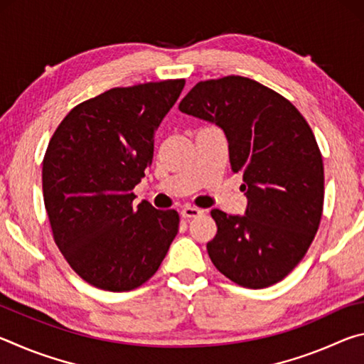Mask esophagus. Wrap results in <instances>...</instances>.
<instances>
[{
	"instance_id": "34e87169",
	"label": "esophagus",
	"mask_w": 364,
	"mask_h": 364,
	"mask_svg": "<svg viewBox=\"0 0 364 364\" xmlns=\"http://www.w3.org/2000/svg\"><path fill=\"white\" fill-rule=\"evenodd\" d=\"M202 213V210H199V208H196V207H184L183 210H181V217L183 218H196V217H199V215Z\"/></svg>"
}]
</instances>
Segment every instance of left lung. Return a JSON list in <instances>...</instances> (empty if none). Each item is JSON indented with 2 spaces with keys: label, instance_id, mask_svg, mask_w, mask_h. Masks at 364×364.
I'll return each mask as SVG.
<instances>
[{
  "label": "left lung",
  "instance_id": "8db88e82",
  "mask_svg": "<svg viewBox=\"0 0 364 364\" xmlns=\"http://www.w3.org/2000/svg\"><path fill=\"white\" fill-rule=\"evenodd\" d=\"M178 109L223 130L247 197L244 215L210 212L218 231L208 257L239 286L276 284L304 258L321 221L324 168L310 125L286 97L239 75L199 82Z\"/></svg>",
  "mask_w": 364,
  "mask_h": 364
}]
</instances>
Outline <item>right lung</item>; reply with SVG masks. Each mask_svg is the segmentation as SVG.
<instances>
[{
  "label": "right lung",
  "mask_w": 364,
  "mask_h": 364,
  "mask_svg": "<svg viewBox=\"0 0 364 364\" xmlns=\"http://www.w3.org/2000/svg\"><path fill=\"white\" fill-rule=\"evenodd\" d=\"M184 80L112 88L73 107L43 160V196L53 236L72 269L112 292L152 278L178 232L176 210L133 205L152 164L154 136Z\"/></svg>",
  "instance_id": "obj_1"
}]
</instances>
